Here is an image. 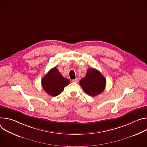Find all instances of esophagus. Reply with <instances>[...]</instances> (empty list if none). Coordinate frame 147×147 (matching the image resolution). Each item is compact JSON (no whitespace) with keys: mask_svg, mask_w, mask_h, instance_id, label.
Segmentation results:
<instances>
[{"mask_svg":"<svg viewBox=\"0 0 147 147\" xmlns=\"http://www.w3.org/2000/svg\"><path fill=\"white\" fill-rule=\"evenodd\" d=\"M72 82L77 83L78 82V78H76L75 79H73V80H72Z\"/></svg>","mask_w":147,"mask_h":147,"instance_id":"esophagus-1","label":"esophagus"}]
</instances>
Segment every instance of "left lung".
I'll return each mask as SVG.
<instances>
[{
    "label": "left lung",
    "instance_id": "8db88e82",
    "mask_svg": "<svg viewBox=\"0 0 147 147\" xmlns=\"http://www.w3.org/2000/svg\"><path fill=\"white\" fill-rule=\"evenodd\" d=\"M80 85L84 92L91 96H95L103 92L106 80L103 75L94 68H89L86 76L80 80Z\"/></svg>",
    "mask_w": 147,
    "mask_h": 147
}]
</instances>
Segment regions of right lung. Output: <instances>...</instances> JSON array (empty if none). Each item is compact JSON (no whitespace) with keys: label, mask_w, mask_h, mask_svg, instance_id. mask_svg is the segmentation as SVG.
Returning a JSON list of instances; mask_svg holds the SVG:
<instances>
[{"label":"right lung","mask_w":147,"mask_h":147,"mask_svg":"<svg viewBox=\"0 0 147 147\" xmlns=\"http://www.w3.org/2000/svg\"><path fill=\"white\" fill-rule=\"evenodd\" d=\"M69 80L63 78L57 67L50 70L42 79L41 84L44 90L50 96L59 95L64 88L69 85Z\"/></svg>","instance_id":"obj_1"}]
</instances>
